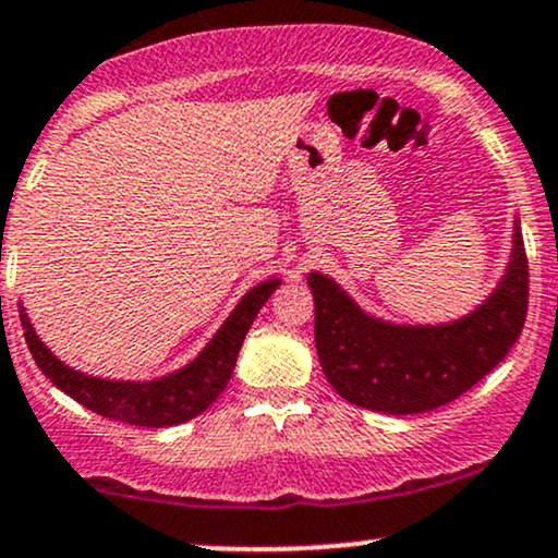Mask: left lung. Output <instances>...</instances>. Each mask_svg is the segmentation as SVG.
<instances>
[{"label":"left lung","instance_id":"8db88e82","mask_svg":"<svg viewBox=\"0 0 558 558\" xmlns=\"http://www.w3.org/2000/svg\"><path fill=\"white\" fill-rule=\"evenodd\" d=\"M315 343L338 396L383 414H422L459 399L511 351L527 315V257L520 217L496 288L448 323H393L360 306L325 272L306 275Z\"/></svg>","mask_w":558,"mask_h":558}]
</instances>
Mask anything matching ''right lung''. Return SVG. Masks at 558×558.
Listing matches in <instances>:
<instances>
[{
    "instance_id": "add662e5",
    "label": "right lung",
    "mask_w": 558,
    "mask_h": 558,
    "mask_svg": "<svg viewBox=\"0 0 558 558\" xmlns=\"http://www.w3.org/2000/svg\"><path fill=\"white\" fill-rule=\"evenodd\" d=\"M283 280L267 278L252 286L243 293L235 310L226 317V323L204 343V349L183 367L172 369L168 375L149 377V380H114V377L86 375L81 369L70 367L57 360L47 343L36 336L25 306L21 304V325L25 343L44 375L54 383L57 388L65 390L70 399L83 403L92 412L118 422L138 427H172L198 417L204 409H209L228 386L233 375L235 360L252 328L254 317L272 296V291Z\"/></svg>"
}]
</instances>
